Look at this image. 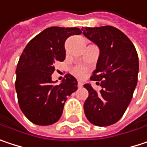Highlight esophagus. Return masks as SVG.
<instances>
[{
	"instance_id": "obj_1",
	"label": "esophagus",
	"mask_w": 147,
	"mask_h": 147,
	"mask_svg": "<svg viewBox=\"0 0 147 147\" xmlns=\"http://www.w3.org/2000/svg\"><path fill=\"white\" fill-rule=\"evenodd\" d=\"M83 86V83L81 81H78V87L79 88H81Z\"/></svg>"
}]
</instances>
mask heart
<instances>
[{
    "instance_id": "heart-1",
    "label": "heart",
    "mask_w": 147,
    "mask_h": 147,
    "mask_svg": "<svg viewBox=\"0 0 147 147\" xmlns=\"http://www.w3.org/2000/svg\"><path fill=\"white\" fill-rule=\"evenodd\" d=\"M87 71H88V68L85 66H78V67H76L74 68V73L77 76H80V77L84 76L86 74Z\"/></svg>"
}]
</instances>
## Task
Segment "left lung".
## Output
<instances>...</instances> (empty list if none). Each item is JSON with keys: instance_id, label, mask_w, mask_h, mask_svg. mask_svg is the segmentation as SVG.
Wrapping results in <instances>:
<instances>
[{"instance_id": "8db88e82", "label": "left lung", "mask_w": 147, "mask_h": 147, "mask_svg": "<svg viewBox=\"0 0 147 147\" xmlns=\"http://www.w3.org/2000/svg\"><path fill=\"white\" fill-rule=\"evenodd\" d=\"M83 34L100 49L96 69L90 80L101 81L96 91L90 84L84 110L87 119L96 126H108L122 118L137 84L139 59L136 47L117 28H83ZM99 84V82H97Z\"/></svg>"}]
</instances>
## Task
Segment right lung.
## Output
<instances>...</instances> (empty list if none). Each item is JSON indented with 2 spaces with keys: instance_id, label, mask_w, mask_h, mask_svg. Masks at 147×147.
I'll list each match as a JSON object with an SVG mask.
<instances>
[{
  "instance_id": "add662e5",
  "label": "right lung",
  "mask_w": 147,
  "mask_h": 147,
  "mask_svg": "<svg viewBox=\"0 0 147 147\" xmlns=\"http://www.w3.org/2000/svg\"><path fill=\"white\" fill-rule=\"evenodd\" d=\"M81 33L78 28H47L24 48L16 69L15 88L20 109L33 123L57 122L65 101L77 90L78 82L71 74H66L58 85L51 80V74L55 63L64 61L66 40Z\"/></svg>"
}]
</instances>
